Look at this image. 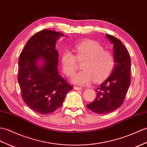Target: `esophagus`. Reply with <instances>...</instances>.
<instances>
[{
	"mask_svg": "<svg viewBox=\"0 0 147 147\" xmlns=\"http://www.w3.org/2000/svg\"><path fill=\"white\" fill-rule=\"evenodd\" d=\"M74 90H83V88H82L81 87L74 86Z\"/></svg>",
	"mask_w": 147,
	"mask_h": 147,
	"instance_id": "esophagus-1",
	"label": "esophagus"
}]
</instances>
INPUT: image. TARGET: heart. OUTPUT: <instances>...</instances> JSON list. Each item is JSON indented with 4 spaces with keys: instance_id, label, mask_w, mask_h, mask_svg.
<instances>
[{
    "instance_id": "1",
    "label": "heart",
    "mask_w": 147,
    "mask_h": 147,
    "mask_svg": "<svg viewBox=\"0 0 147 147\" xmlns=\"http://www.w3.org/2000/svg\"><path fill=\"white\" fill-rule=\"evenodd\" d=\"M76 56L70 51H65L61 57L64 73L71 76L77 69L76 59L83 61V70L76 74L71 81L79 85H86L94 80L95 82L105 80L111 74L115 66V57L110 51L105 50L103 46L92 40H86L74 46Z\"/></svg>"
}]
</instances>
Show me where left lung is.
Listing matches in <instances>:
<instances>
[{
	"label": "left lung",
	"mask_w": 147,
	"mask_h": 147,
	"mask_svg": "<svg viewBox=\"0 0 147 147\" xmlns=\"http://www.w3.org/2000/svg\"><path fill=\"white\" fill-rule=\"evenodd\" d=\"M106 36L113 44L115 64L111 74L95 89L96 99L86 105L98 114L108 113L120 108L131 83V59L127 49L117 37L107 34Z\"/></svg>",
	"instance_id": "1"
}]
</instances>
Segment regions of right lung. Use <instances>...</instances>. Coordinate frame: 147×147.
I'll use <instances>...</instances> for the list:
<instances>
[{
	"label": "right lung",
	"mask_w": 147,
	"mask_h": 147,
	"mask_svg": "<svg viewBox=\"0 0 147 147\" xmlns=\"http://www.w3.org/2000/svg\"><path fill=\"white\" fill-rule=\"evenodd\" d=\"M63 36L59 32L42 30L30 37L20 54L18 79L22 99L30 108L40 114L56 110L73 90L57 69L56 45Z\"/></svg>",
	"instance_id": "add662e5"
}]
</instances>
